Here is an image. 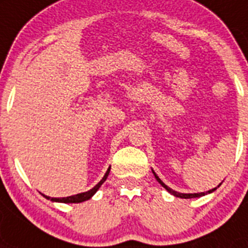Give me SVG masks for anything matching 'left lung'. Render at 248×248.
<instances>
[{"label": "left lung", "mask_w": 248, "mask_h": 248, "mask_svg": "<svg viewBox=\"0 0 248 248\" xmlns=\"http://www.w3.org/2000/svg\"><path fill=\"white\" fill-rule=\"evenodd\" d=\"M153 174H154V177H155L156 181L159 182L160 185H162L163 187L166 188V189L168 190L169 193L173 194V196H175V197H179V198H186V200H187V198H197V197H202V196H204V194H207V193H212L213 190H216V188H213V189L208 190V192H201V193H179V192H175V190H173L172 188H169L168 186L164 185V183H163V182L160 181L159 177H158V175L155 174V172H154V170H153Z\"/></svg>", "instance_id": "1"}]
</instances>
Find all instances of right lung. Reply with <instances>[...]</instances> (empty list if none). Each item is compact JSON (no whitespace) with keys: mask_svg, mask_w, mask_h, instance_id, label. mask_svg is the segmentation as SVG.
Returning <instances> with one entry per match:
<instances>
[{"mask_svg":"<svg viewBox=\"0 0 248 248\" xmlns=\"http://www.w3.org/2000/svg\"><path fill=\"white\" fill-rule=\"evenodd\" d=\"M109 172H110V168L108 169L107 173H105V175L103 177V179H101L100 182H99L98 185L95 186L94 188H92L90 190H88V192H84V193H79V194H75V196H70V197H63V198H50V197L47 196H44L47 198V200L52 201V202H61V203H80V202H85V201L90 200L93 196H94L95 193H96V190L99 189V188L101 187V185H103L104 182L107 181L108 175H109Z\"/></svg>","mask_w":248,"mask_h":248,"instance_id":"right-lung-1","label":"right lung"}]
</instances>
